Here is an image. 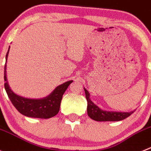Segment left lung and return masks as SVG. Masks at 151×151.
<instances>
[{"instance_id":"1","label":"left lung","mask_w":151,"mask_h":151,"mask_svg":"<svg viewBox=\"0 0 151 151\" xmlns=\"http://www.w3.org/2000/svg\"><path fill=\"white\" fill-rule=\"evenodd\" d=\"M86 100H87V114L91 119L96 121H119L126 119L134 113L131 112H115L101 110L92 102L89 99V93L84 88Z\"/></svg>"}]
</instances>
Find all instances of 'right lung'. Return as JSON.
<instances>
[{
  "instance_id": "right-lung-1",
  "label": "right lung",
  "mask_w": 151,
  "mask_h": 151,
  "mask_svg": "<svg viewBox=\"0 0 151 151\" xmlns=\"http://www.w3.org/2000/svg\"><path fill=\"white\" fill-rule=\"evenodd\" d=\"M8 52L9 50L6 55V59H7ZM4 70V88L8 95V97L9 98L15 108L18 110L19 112L29 117L48 119L55 116L59 111L62 96L68 89V86L73 82V81H69L57 86L50 96L44 99H26L17 96L9 89V85L6 82V65H5Z\"/></svg>"
}]
</instances>
